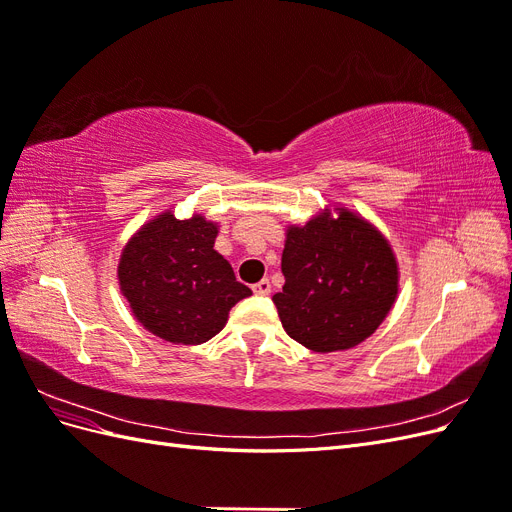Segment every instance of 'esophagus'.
Here are the masks:
<instances>
[{
  "mask_svg": "<svg viewBox=\"0 0 512 512\" xmlns=\"http://www.w3.org/2000/svg\"><path fill=\"white\" fill-rule=\"evenodd\" d=\"M254 292L260 294V297H265V294L271 292V282L269 280H260L258 284H254Z\"/></svg>",
  "mask_w": 512,
  "mask_h": 512,
  "instance_id": "1",
  "label": "esophagus"
}]
</instances>
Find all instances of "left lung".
I'll list each match as a JSON object with an SVG mask.
<instances>
[{
    "label": "left lung",
    "instance_id": "1",
    "mask_svg": "<svg viewBox=\"0 0 512 512\" xmlns=\"http://www.w3.org/2000/svg\"><path fill=\"white\" fill-rule=\"evenodd\" d=\"M288 226L282 254L286 284L273 294L284 331L314 352L359 346L397 299L399 271L389 241L344 207Z\"/></svg>",
    "mask_w": 512,
    "mask_h": 512
}]
</instances>
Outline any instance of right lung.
I'll return each mask as SVG.
<instances>
[{
    "label": "right lung",
    "instance_id": "add662e5",
    "mask_svg": "<svg viewBox=\"0 0 512 512\" xmlns=\"http://www.w3.org/2000/svg\"><path fill=\"white\" fill-rule=\"evenodd\" d=\"M218 224L164 211L126 243L117 277L134 318L164 342L196 346L218 335L230 307L252 290L213 250Z\"/></svg>",
    "mask_w": 512,
    "mask_h": 512
}]
</instances>
